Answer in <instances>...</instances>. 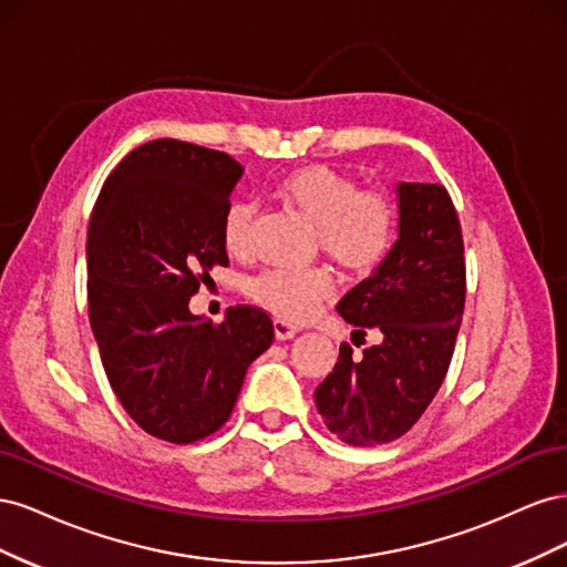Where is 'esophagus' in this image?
Instances as JSON below:
<instances>
[{
	"mask_svg": "<svg viewBox=\"0 0 567 567\" xmlns=\"http://www.w3.org/2000/svg\"><path fill=\"white\" fill-rule=\"evenodd\" d=\"M298 333V326L288 323L286 319H274V336H277V340H290Z\"/></svg>",
	"mask_w": 567,
	"mask_h": 567,
	"instance_id": "1",
	"label": "esophagus"
}]
</instances>
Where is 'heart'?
Returning a JSON list of instances; mask_svg holds the SVG:
<instances>
[{
  "mask_svg": "<svg viewBox=\"0 0 567 567\" xmlns=\"http://www.w3.org/2000/svg\"><path fill=\"white\" fill-rule=\"evenodd\" d=\"M277 196L317 225V248L352 274H369L390 255L398 236V203L379 186L357 182L323 163L284 173L274 184ZM255 244V210L231 203L221 217V246L234 257H248ZM336 288L333 274L315 269H267L248 284L250 298L288 321H310Z\"/></svg>",
  "mask_w": 567,
  "mask_h": 567,
  "instance_id": "b5f03b06",
  "label": "heart"
}]
</instances>
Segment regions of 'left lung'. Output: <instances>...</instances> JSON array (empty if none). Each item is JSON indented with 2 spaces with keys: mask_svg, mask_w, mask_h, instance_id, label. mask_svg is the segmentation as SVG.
<instances>
[{
  "mask_svg": "<svg viewBox=\"0 0 567 567\" xmlns=\"http://www.w3.org/2000/svg\"><path fill=\"white\" fill-rule=\"evenodd\" d=\"M400 238L369 279L338 302V315L383 333L354 357L340 346L315 400L326 427L354 447L402 437L447 375L466 302V260L452 196L440 184H400Z\"/></svg>",
  "mask_w": 567,
  "mask_h": 567,
  "instance_id": "1",
  "label": "left lung"
}]
</instances>
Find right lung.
<instances>
[{
	"label": "right lung",
	"mask_w": 567,
	"mask_h": 567,
	"mask_svg": "<svg viewBox=\"0 0 567 567\" xmlns=\"http://www.w3.org/2000/svg\"><path fill=\"white\" fill-rule=\"evenodd\" d=\"M244 167L221 151L156 140L106 177L87 231L90 323L109 383L148 435L192 444L231 416L248 367L274 340L260 307L221 323L188 300L227 267L221 217Z\"/></svg>",
	"instance_id": "right-lung-1"
}]
</instances>
